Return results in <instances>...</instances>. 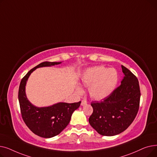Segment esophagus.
<instances>
[{
  "label": "esophagus",
  "mask_w": 157,
  "mask_h": 157,
  "mask_svg": "<svg viewBox=\"0 0 157 157\" xmlns=\"http://www.w3.org/2000/svg\"><path fill=\"white\" fill-rule=\"evenodd\" d=\"M86 104H87L86 101H85V100H82L81 103V105H86Z\"/></svg>",
  "instance_id": "obj_1"
}]
</instances>
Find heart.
<instances>
[{
  "instance_id": "1",
  "label": "heart",
  "mask_w": 157,
  "mask_h": 157,
  "mask_svg": "<svg viewBox=\"0 0 157 157\" xmlns=\"http://www.w3.org/2000/svg\"><path fill=\"white\" fill-rule=\"evenodd\" d=\"M118 74L116 69L97 66L87 69L82 76L83 83L89 86L90 96L96 100H101L108 97L116 88L118 82ZM82 92L80 87L77 88Z\"/></svg>"
}]
</instances>
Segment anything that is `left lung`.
Instances as JSON below:
<instances>
[{
    "label": "left lung",
    "instance_id": "8db88e82",
    "mask_svg": "<svg viewBox=\"0 0 157 157\" xmlns=\"http://www.w3.org/2000/svg\"><path fill=\"white\" fill-rule=\"evenodd\" d=\"M125 76L121 85L101 101H93L89 123L97 132L113 136L125 130L135 119L139 108L141 92L137 77L121 65Z\"/></svg>",
    "mask_w": 157,
    "mask_h": 157
}]
</instances>
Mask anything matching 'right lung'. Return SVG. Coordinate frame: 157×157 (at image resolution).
I'll return each instance as SVG.
<instances>
[{"mask_svg": "<svg viewBox=\"0 0 157 157\" xmlns=\"http://www.w3.org/2000/svg\"><path fill=\"white\" fill-rule=\"evenodd\" d=\"M60 63L61 62L40 63L27 72L20 84L18 100L22 118L33 133L44 138L57 136L67 126L73 112L79 108L81 101L71 104L59 102L49 107L37 108L33 105L27 99L25 85L30 74L37 68Z\"/></svg>", "mask_w": 157, "mask_h": 157, "instance_id": "1", "label": "right lung"}]
</instances>
